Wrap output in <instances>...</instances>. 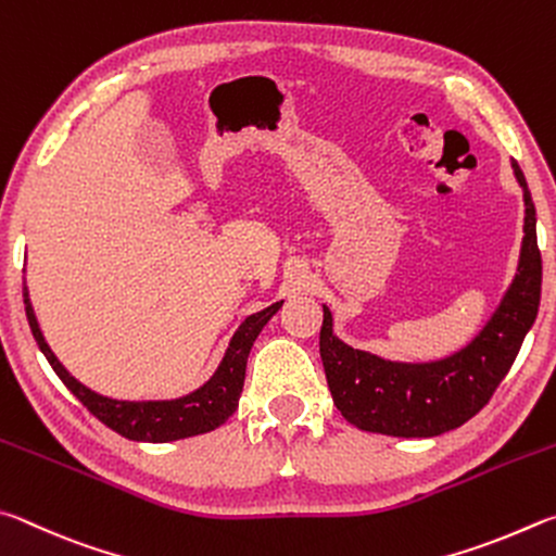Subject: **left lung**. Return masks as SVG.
I'll use <instances>...</instances> for the list:
<instances>
[{
  "mask_svg": "<svg viewBox=\"0 0 556 556\" xmlns=\"http://www.w3.org/2000/svg\"><path fill=\"white\" fill-rule=\"evenodd\" d=\"M510 165L525 202L518 270L489 323L459 352L417 364L362 352L334 334L332 313L323 305L319 356L327 386L337 410L358 430L405 440L456 430L491 401L510 371L522 339L538 317L542 290L538 212L518 161Z\"/></svg>",
  "mask_w": 556,
  "mask_h": 556,
  "instance_id": "1",
  "label": "left lung"
}]
</instances>
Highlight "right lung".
<instances>
[{
  "label": "right lung",
  "mask_w": 556,
  "mask_h": 556,
  "mask_svg": "<svg viewBox=\"0 0 556 556\" xmlns=\"http://www.w3.org/2000/svg\"><path fill=\"white\" fill-rule=\"evenodd\" d=\"M24 305L28 327H31L38 349H41L48 364L53 366V371L65 383L67 391H71L97 420L104 422L110 430L119 432L126 440L161 444L212 432L229 420L239 405L251 346L261 334V329L266 327L268 319L278 313L280 305H283V300L243 319L237 332L229 339L227 352H224L217 371L210 376V381H204L198 391L180 397H170V401H116V397H106L92 391V388H87L58 362V356L51 352V346H48L41 327H38L26 283Z\"/></svg>",
  "instance_id": "add662e5"
}]
</instances>
